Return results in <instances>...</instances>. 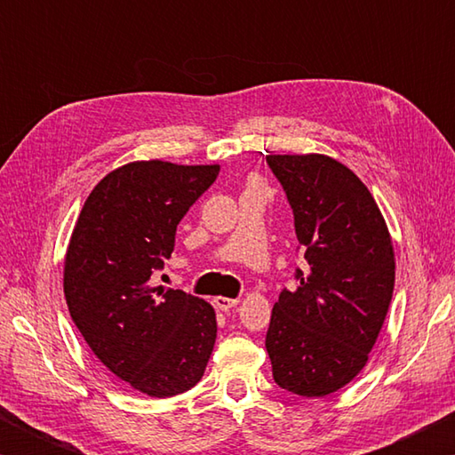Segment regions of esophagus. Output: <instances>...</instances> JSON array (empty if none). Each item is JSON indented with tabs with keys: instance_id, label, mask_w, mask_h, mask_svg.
I'll return each instance as SVG.
<instances>
[{
	"instance_id": "1",
	"label": "esophagus",
	"mask_w": 455,
	"mask_h": 455,
	"mask_svg": "<svg viewBox=\"0 0 455 455\" xmlns=\"http://www.w3.org/2000/svg\"><path fill=\"white\" fill-rule=\"evenodd\" d=\"M214 305L220 311H230L233 307L238 305V299H230V297H214Z\"/></svg>"
}]
</instances>
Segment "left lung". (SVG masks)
Instances as JSON below:
<instances>
[{
	"mask_svg": "<svg viewBox=\"0 0 455 455\" xmlns=\"http://www.w3.org/2000/svg\"><path fill=\"white\" fill-rule=\"evenodd\" d=\"M307 268L273 307L265 347L279 387L335 394L365 367L394 295L389 228L359 176L325 154H268Z\"/></svg>",
	"mask_w": 455,
	"mask_h": 455,
	"instance_id": "8db88e82",
	"label": "left lung"
}]
</instances>
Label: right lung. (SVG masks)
I'll return each mask as SVG.
<instances>
[{
  "instance_id": "1",
  "label": "right lung",
  "mask_w": 455,
  "mask_h": 455,
  "mask_svg": "<svg viewBox=\"0 0 455 455\" xmlns=\"http://www.w3.org/2000/svg\"><path fill=\"white\" fill-rule=\"evenodd\" d=\"M219 164L136 160L90 192L64 259V295L90 349L130 387L172 397L203 379L217 313L180 289L152 287L174 251L180 219L211 187Z\"/></svg>"
}]
</instances>
